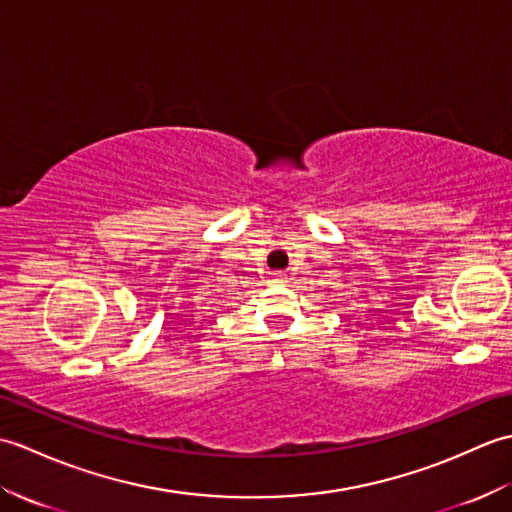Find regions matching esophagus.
Masks as SVG:
<instances>
[{
  "label": "esophagus",
  "mask_w": 512,
  "mask_h": 512,
  "mask_svg": "<svg viewBox=\"0 0 512 512\" xmlns=\"http://www.w3.org/2000/svg\"><path fill=\"white\" fill-rule=\"evenodd\" d=\"M270 279H273V284H286V275L284 273H273V277H270Z\"/></svg>",
  "instance_id": "34e87169"
}]
</instances>
